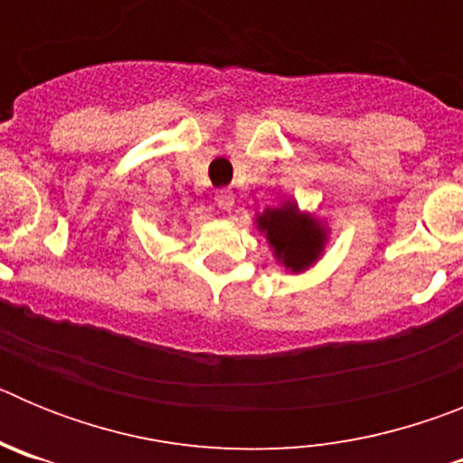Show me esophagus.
Returning a JSON list of instances; mask_svg holds the SVG:
<instances>
[{
    "label": "esophagus",
    "instance_id": "obj_1",
    "mask_svg": "<svg viewBox=\"0 0 463 463\" xmlns=\"http://www.w3.org/2000/svg\"><path fill=\"white\" fill-rule=\"evenodd\" d=\"M215 203H218L222 211H232L236 203V194L232 190H218L215 192Z\"/></svg>",
    "mask_w": 463,
    "mask_h": 463
}]
</instances>
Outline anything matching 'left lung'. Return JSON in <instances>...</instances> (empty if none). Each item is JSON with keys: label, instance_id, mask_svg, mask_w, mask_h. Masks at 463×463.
Instances as JSON below:
<instances>
[{"label": "left lung", "instance_id": "1", "mask_svg": "<svg viewBox=\"0 0 463 463\" xmlns=\"http://www.w3.org/2000/svg\"><path fill=\"white\" fill-rule=\"evenodd\" d=\"M255 227L267 239L276 264L294 276L308 271L322 260L331 232L325 220L301 211L294 199H282L278 206L257 213Z\"/></svg>", "mask_w": 463, "mask_h": 463}]
</instances>
